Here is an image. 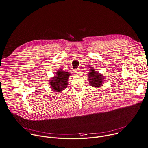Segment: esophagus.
<instances>
[{"label":"esophagus","instance_id":"obj_1","mask_svg":"<svg viewBox=\"0 0 148 148\" xmlns=\"http://www.w3.org/2000/svg\"><path fill=\"white\" fill-rule=\"evenodd\" d=\"M74 72H75V73L76 74V75H79L80 73V71H79V70L78 69H75L74 70Z\"/></svg>","mask_w":148,"mask_h":148}]
</instances>
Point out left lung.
I'll use <instances>...</instances> for the list:
<instances>
[{
  "label": "left lung",
  "mask_w": 148,
  "mask_h": 148,
  "mask_svg": "<svg viewBox=\"0 0 148 148\" xmlns=\"http://www.w3.org/2000/svg\"><path fill=\"white\" fill-rule=\"evenodd\" d=\"M90 72L88 73V79L90 85L92 87L100 88L103 86L104 82H105L103 75L99 73L96 69L93 67H90Z\"/></svg>",
  "instance_id": "left-lung-1"
}]
</instances>
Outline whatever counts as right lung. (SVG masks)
Masks as SVG:
<instances>
[{"instance_id": "obj_1", "label": "right lung", "mask_w": 148, "mask_h": 148, "mask_svg": "<svg viewBox=\"0 0 148 148\" xmlns=\"http://www.w3.org/2000/svg\"><path fill=\"white\" fill-rule=\"evenodd\" d=\"M71 73L69 72H66L62 69L56 72L55 76L51 77L49 80L50 86L55 92L63 91L67 88L68 79Z\"/></svg>"}]
</instances>
